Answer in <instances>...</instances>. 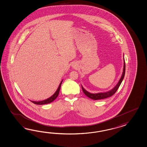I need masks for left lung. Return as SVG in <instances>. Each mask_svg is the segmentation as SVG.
<instances>
[{
  "label": "left lung",
  "instance_id": "8db88e82",
  "mask_svg": "<svg viewBox=\"0 0 147 147\" xmlns=\"http://www.w3.org/2000/svg\"><path fill=\"white\" fill-rule=\"evenodd\" d=\"M124 59V65H123V73L121 76V78L120 79L119 81L118 82L117 84L112 89L110 90L109 91L105 92H101L98 93H91L86 90H85L84 88L82 86V88L83 93L85 94L88 97L91 99L94 100H101L105 98H108L110 97L112 95L114 94V93L117 91V89L119 88L120 85H121V83L124 78V75H125V61Z\"/></svg>",
  "mask_w": 147,
  "mask_h": 147
}]
</instances>
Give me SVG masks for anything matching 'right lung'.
Returning <instances> with one entry per match:
<instances>
[{"mask_svg":"<svg viewBox=\"0 0 147 147\" xmlns=\"http://www.w3.org/2000/svg\"><path fill=\"white\" fill-rule=\"evenodd\" d=\"M62 82H63V80L60 83L58 88L57 89V90L54 93V94L52 96H51V97H49V98L46 99L45 100H42V101H30L32 102L33 103H34L35 105H45V104H48V103H51L52 102L54 101L55 100L56 98L58 96L59 92V90H60V88H61V84H62Z\"/></svg>","mask_w":147,"mask_h":147,"instance_id":"1","label":"right lung"}]
</instances>
